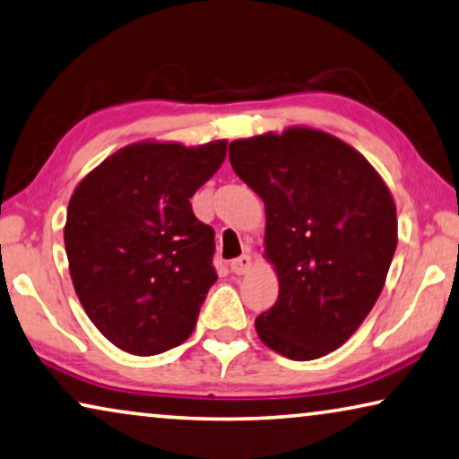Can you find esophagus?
Masks as SVG:
<instances>
[{"label":"esophagus","mask_w":459,"mask_h":459,"mask_svg":"<svg viewBox=\"0 0 459 459\" xmlns=\"http://www.w3.org/2000/svg\"><path fill=\"white\" fill-rule=\"evenodd\" d=\"M251 255H241V257H237V259H232L230 262V272L232 273H238V276H241V273H247L249 270H251Z\"/></svg>","instance_id":"34e87169"}]
</instances>
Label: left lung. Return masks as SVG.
<instances>
[{
    "instance_id": "8db88e82",
    "label": "left lung",
    "mask_w": 459,
    "mask_h": 459,
    "mask_svg": "<svg viewBox=\"0 0 459 459\" xmlns=\"http://www.w3.org/2000/svg\"><path fill=\"white\" fill-rule=\"evenodd\" d=\"M229 159L264 200L280 284L255 319L257 336L286 359L325 357L381 295L398 245L394 197L365 156L319 129L235 140Z\"/></svg>"
}]
</instances>
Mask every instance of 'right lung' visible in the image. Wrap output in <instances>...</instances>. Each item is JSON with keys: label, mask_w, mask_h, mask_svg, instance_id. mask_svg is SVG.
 <instances>
[{"label": "right lung", "mask_w": 459, "mask_h": 459, "mask_svg": "<svg viewBox=\"0 0 459 459\" xmlns=\"http://www.w3.org/2000/svg\"><path fill=\"white\" fill-rule=\"evenodd\" d=\"M227 142H140L100 162L74 191L64 230L74 289L108 342L152 357L194 332L216 282L214 230L189 197L221 169Z\"/></svg>", "instance_id": "right-lung-1"}]
</instances>
